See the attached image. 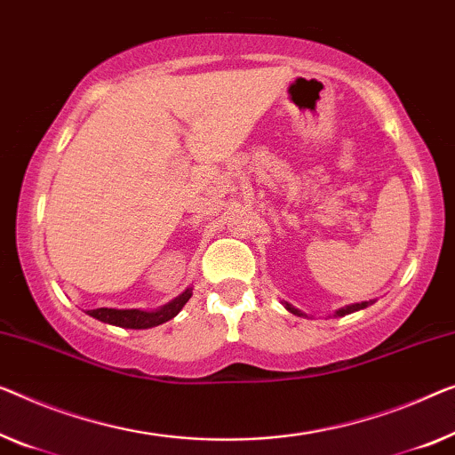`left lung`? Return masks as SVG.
<instances>
[{
	"label": "left lung",
	"mask_w": 455,
	"mask_h": 455,
	"mask_svg": "<svg viewBox=\"0 0 455 455\" xmlns=\"http://www.w3.org/2000/svg\"><path fill=\"white\" fill-rule=\"evenodd\" d=\"M282 304H283V308L288 310V313H292V315H296V316H310V315H307V313H302L300 308H296V307H292V304L290 302H286V300H282ZM370 304H374V300H368V302H355V304H347V307H341L339 310H335V315L333 316H345V315H351V313H357V310H363V308H368Z\"/></svg>",
	"instance_id": "left-lung-1"
}]
</instances>
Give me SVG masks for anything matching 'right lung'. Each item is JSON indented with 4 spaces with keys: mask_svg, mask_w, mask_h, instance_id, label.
Segmentation results:
<instances>
[{
    "mask_svg": "<svg viewBox=\"0 0 455 455\" xmlns=\"http://www.w3.org/2000/svg\"><path fill=\"white\" fill-rule=\"evenodd\" d=\"M192 298V288H186L180 296H175L173 300L163 304L159 308L153 310H140V308H96L87 310V315L98 318L101 323L114 324V327L122 329H151L163 324L180 313L186 307V302Z\"/></svg>",
    "mask_w": 455,
    "mask_h": 455,
    "instance_id": "obj_1",
    "label": "right lung"
}]
</instances>
